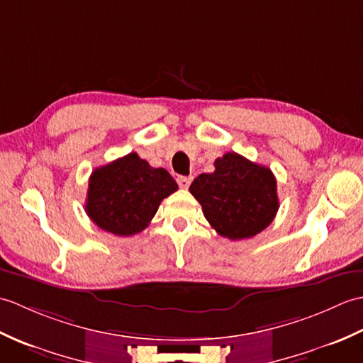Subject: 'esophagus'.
<instances>
[{
  "instance_id": "esophagus-1",
  "label": "esophagus",
  "mask_w": 363,
  "mask_h": 363,
  "mask_svg": "<svg viewBox=\"0 0 363 363\" xmlns=\"http://www.w3.org/2000/svg\"><path fill=\"white\" fill-rule=\"evenodd\" d=\"M191 179H194V177L191 176H177V184H179V187L181 189H189V186L191 184Z\"/></svg>"
}]
</instances>
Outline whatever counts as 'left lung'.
Returning <instances> with one entry per match:
<instances>
[{
  "instance_id": "left-lung-1",
  "label": "left lung",
  "mask_w": 363,
  "mask_h": 363,
  "mask_svg": "<svg viewBox=\"0 0 363 363\" xmlns=\"http://www.w3.org/2000/svg\"><path fill=\"white\" fill-rule=\"evenodd\" d=\"M213 165V173L199 174L189 189L201 204L206 220L230 240L262 233L279 209L272 169L237 152H226Z\"/></svg>"
}]
</instances>
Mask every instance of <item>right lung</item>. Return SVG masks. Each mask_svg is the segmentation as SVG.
Returning <instances> with one entry per match:
<instances>
[{"mask_svg": "<svg viewBox=\"0 0 363 363\" xmlns=\"http://www.w3.org/2000/svg\"><path fill=\"white\" fill-rule=\"evenodd\" d=\"M176 190L177 184L165 168H152L137 152H129L94 169L86 212L107 233L134 235L150 225L162 199Z\"/></svg>", "mask_w": 363, "mask_h": 363, "instance_id": "add662e5", "label": "right lung"}]
</instances>
